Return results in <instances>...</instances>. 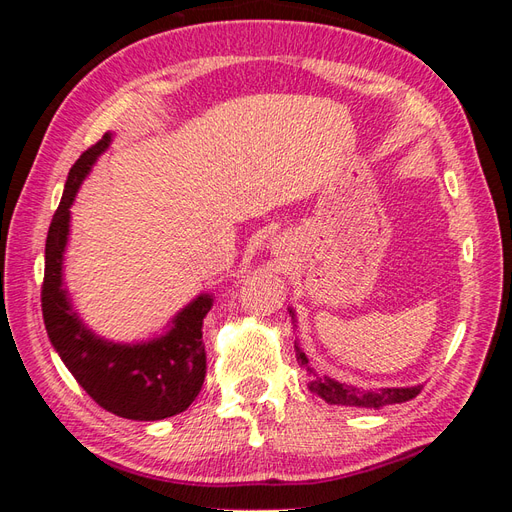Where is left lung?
Instances as JSON below:
<instances>
[{"label":"left lung","instance_id":"1","mask_svg":"<svg viewBox=\"0 0 512 512\" xmlns=\"http://www.w3.org/2000/svg\"><path fill=\"white\" fill-rule=\"evenodd\" d=\"M292 322H297L294 318V309H288ZM294 350H297V361L299 365L309 374V391L322 397L327 404L331 406H348V408H384L391 404H404V401L414 399L418 393H421L423 386H391V389H380V391H363L359 386H352L346 382H337L335 378L322 376L314 367H309V359L305 352L299 348V344L294 342Z\"/></svg>","mask_w":512,"mask_h":512}]
</instances>
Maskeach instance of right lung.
Listing matches in <instances>:
<instances>
[{
  "label": "right lung",
  "instance_id": "right-lung-1",
  "mask_svg": "<svg viewBox=\"0 0 512 512\" xmlns=\"http://www.w3.org/2000/svg\"><path fill=\"white\" fill-rule=\"evenodd\" d=\"M113 134L89 147L68 173L44 247L42 316L51 344L70 374L104 410L132 421H162L188 410L207 374L203 318L213 294H198L147 342H111L91 331L72 307L64 284V254L70 237V207Z\"/></svg>",
  "mask_w": 512,
  "mask_h": 512
}]
</instances>
